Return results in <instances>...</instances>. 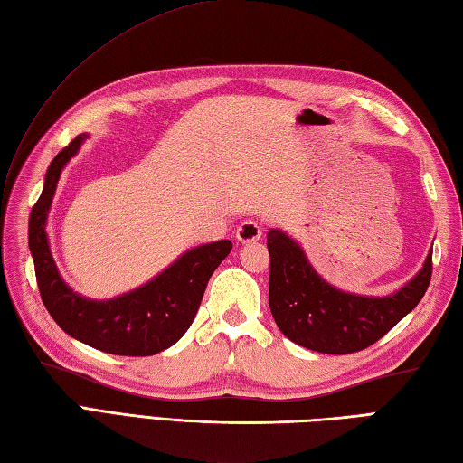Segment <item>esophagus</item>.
Segmentation results:
<instances>
[{"instance_id":"1","label":"esophagus","mask_w":463,"mask_h":463,"mask_svg":"<svg viewBox=\"0 0 463 463\" xmlns=\"http://www.w3.org/2000/svg\"><path fill=\"white\" fill-rule=\"evenodd\" d=\"M262 237V231L259 222L254 221H244L237 229V241L239 242H254Z\"/></svg>"}]
</instances>
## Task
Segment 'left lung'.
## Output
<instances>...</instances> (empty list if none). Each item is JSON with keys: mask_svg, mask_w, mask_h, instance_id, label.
<instances>
[{"mask_svg": "<svg viewBox=\"0 0 463 463\" xmlns=\"http://www.w3.org/2000/svg\"><path fill=\"white\" fill-rule=\"evenodd\" d=\"M270 252L269 304L280 332L322 354L368 348L418 307L431 277V250L404 287L386 297L346 292L314 270L300 244L280 229L267 232Z\"/></svg>", "mask_w": 463, "mask_h": 463, "instance_id": "left-lung-1", "label": "left lung"}]
</instances>
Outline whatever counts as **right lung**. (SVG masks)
Here are the masks:
<instances>
[{"instance_id": "add662e5", "label": "right lung", "mask_w": 463, "mask_h": 463, "mask_svg": "<svg viewBox=\"0 0 463 463\" xmlns=\"http://www.w3.org/2000/svg\"><path fill=\"white\" fill-rule=\"evenodd\" d=\"M85 139V133L77 137L49 165L42 196L29 214V250L37 287L47 312L71 338L117 356H153L171 348L189 330L206 284L229 257L232 242L224 239L189 249L149 282L119 297L93 300L75 292L59 274L45 226L59 176Z\"/></svg>"}]
</instances>
